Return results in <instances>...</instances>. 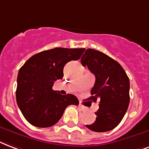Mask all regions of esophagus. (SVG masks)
Masks as SVG:
<instances>
[{
  "instance_id": "esophagus-1",
  "label": "esophagus",
  "mask_w": 149,
  "mask_h": 149,
  "mask_svg": "<svg viewBox=\"0 0 149 149\" xmlns=\"http://www.w3.org/2000/svg\"><path fill=\"white\" fill-rule=\"evenodd\" d=\"M79 109H80L81 111H83L86 110V107H84V106H82L81 104H79Z\"/></svg>"
}]
</instances>
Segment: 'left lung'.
Returning <instances> with one entry per match:
<instances>
[{"instance_id":"8db88e82","label":"left lung","mask_w":149,"mask_h":149,"mask_svg":"<svg viewBox=\"0 0 149 149\" xmlns=\"http://www.w3.org/2000/svg\"><path fill=\"white\" fill-rule=\"evenodd\" d=\"M81 63L96 77L89 100H100L96 121L86 127L95 132L110 131L120 123L129 106V78L117 61L95 49H86Z\"/></svg>"}]
</instances>
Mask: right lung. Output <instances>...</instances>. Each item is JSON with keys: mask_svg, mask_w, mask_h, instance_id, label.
Segmentation results:
<instances>
[{"mask_svg": "<svg viewBox=\"0 0 149 149\" xmlns=\"http://www.w3.org/2000/svg\"><path fill=\"white\" fill-rule=\"evenodd\" d=\"M85 49L55 48L33 55L19 70L16 102L24 118L33 126L49 127L62 117L66 108L78 105L73 94L61 95L52 89L63 77L68 62L81 57Z\"/></svg>", "mask_w": 149, "mask_h": 149, "instance_id": "obj_1", "label": "right lung"}]
</instances>
